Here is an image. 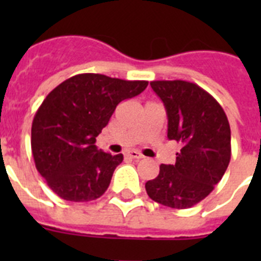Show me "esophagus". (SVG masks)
Wrapping results in <instances>:
<instances>
[{
  "label": "esophagus",
  "mask_w": 261,
  "mask_h": 261,
  "mask_svg": "<svg viewBox=\"0 0 261 261\" xmlns=\"http://www.w3.org/2000/svg\"><path fill=\"white\" fill-rule=\"evenodd\" d=\"M128 155L130 156V158H133V159H141V158H144V155H142V154L140 153V151H137V150L129 151Z\"/></svg>",
  "instance_id": "obj_1"
}]
</instances>
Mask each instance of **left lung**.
Returning <instances> with one entry per match:
<instances>
[{"label": "left lung", "mask_w": 261, "mask_h": 261, "mask_svg": "<svg viewBox=\"0 0 261 261\" xmlns=\"http://www.w3.org/2000/svg\"><path fill=\"white\" fill-rule=\"evenodd\" d=\"M167 112L168 140L181 145L175 165H161L146 181L151 200L174 209L204 200L222 179L231 158V133L225 111L204 89L187 81H153Z\"/></svg>", "instance_id": "8db88e82"}]
</instances>
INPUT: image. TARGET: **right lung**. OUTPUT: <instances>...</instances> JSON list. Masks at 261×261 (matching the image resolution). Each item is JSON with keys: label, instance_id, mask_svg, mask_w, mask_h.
I'll return each mask as SVG.
<instances>
[{"label": "right lung", "instance_id": "1", "mask_svg": "<svg viewBox=\"0 0 261 261\" xmlns=\"http://www.w3.org/2000/svg\"><path fill=\"white\" fill-rule=\"evenodd\" d=\"M147 84L84 73L48 94L32 121L31 149L38 171L57 196L85 202L107 191L123 154L98 150L96 137L116 106L141 94Z\"/></svg>", "mask_w": 261, "mask_h": 261}]
</instances>
